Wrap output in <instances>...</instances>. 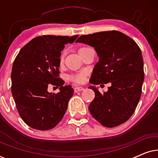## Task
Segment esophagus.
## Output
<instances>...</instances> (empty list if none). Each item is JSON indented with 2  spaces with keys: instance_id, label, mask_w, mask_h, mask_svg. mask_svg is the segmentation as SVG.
Returning a JSON list of instances; mask_svg holds the SVG:
<instances>
[{
  "instance_id": "esophagus-1",
  "label": "esophagus",
  "mask_w": 158,
  "mask_h": 158,
  "mask_svg": "<svg viewBox=\"0 0 158 158\" xmlns=\"http://www.w3.org/2000/svg\"><path fill=\"white\" fill-rule=\"evenodd\" d=\"M74 90H75V92H78V91H81V90H83L84 88H83V87H75Z\"/></svg>"
}]
</instances>
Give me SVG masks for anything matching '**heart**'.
Instances as JSON below:
<instances>
[{
  "instance_id": "b5f03b06",
  "label": "heart",
  "mask_w": 158,
  "mask_h": 158,
  "mask_svg": "<svg viewBox=\"0 0 158 158\" xmlns=\"http://www.w3.org/2000/svg\"><path fill=\"white\" fill-rule=\"evenodd\" d=\"M63 59H64V56L63 55H62L61 57H60V62L63 61ZM70 79L72 80L73 82H75V83H83L84 81H85V73H81L77 75H73V76L70 77Z\"/></svg>"
}]
</instances>
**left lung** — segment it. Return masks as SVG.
<instances>
[{"label":"left lung","instance_id":"8db88e82","mask_svg":"<svg viewBox=\"0 0 158 158\" xmlns=\"http://www.w3.org/2000/svg\"><path fill=\"white\" fill-rule=\"evenodd\" d=\"M75 42L94 47L99 57L90 83H111L101 94L90 85L95 98L89 106L93 117L106 127L127 122L135 112L142 94L144 64L141 50L132 39L118 31H101L80 36Z\"/></svg>","mask_w":158,"mask_h":158}]
</instances>
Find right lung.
I'll return each mask as SVG.
<instances>
[{
	"instance_id": "obj_1",
	"label": "right lung",
	"mask_w": 158,
	"mask_h": 158,
	"mask_svg": "<svg viewBox=\"0 0 158 158\" xmlns=\"http://www.w3.org/2000/svg\"><path fill=\"white\" fill-rule=\"evenodd\" d=\"M77 37L37 36L16 56L11 71V92L19 115L31 128L49 130L63 118L74 90L71 85L63 86L64 81L58 77L60 57L64 45ZM49 84L60 87V92H48Z\"/></svg>"
}]
</instances>
